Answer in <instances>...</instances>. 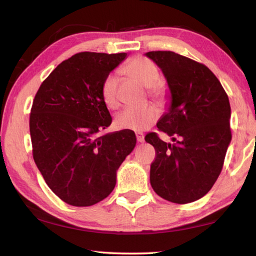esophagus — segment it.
I'll return each mask as SVG.
<instances>
[{"instance_id": "1", "label": "esophagus", "mask_w": 256, "mask_h": 256, "mask_svg": "<svg viewBox=\"0 0 256 256\" xmlns=\"http://www.w3.org/2000/svg\"><path fill=\"white\" fill-rule=\"evenodd\" d=\"M136 140L138 143H143L144 142V136L142 134H136Z\"/></svg>"}]
</instances>
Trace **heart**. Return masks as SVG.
I'll return each instance as SVG.
<instances>
[{
	"label": "heart",
	"mask_w": 256,
	"mask_h": 256,
	"mask_svg": "<svg viewBox=\"0 0 256 256\" xmlns=\"http://www.w3.org/2000/svg\"><path fill=\"white\" fill-rule=\"evenodd\" d=\"M124 72L136 78L143 86L150 87V95L156 100L166 98V88L164 82H159V69L152 60L146 57H136L125 64ZM118 77L115 74H110L102 84V98L110 108H115L118 105ZM158 110L152 105L142 108H128L118 113L115 118L118 128L132 130L136 132L146 131L158 120Z\"/></svg>",
	"instance_id": "b5f03b06"
}]
</instances>
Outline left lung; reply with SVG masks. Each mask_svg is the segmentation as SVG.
Here are the masks:
<instances>
[{"label":"left lung","instance_id":"left-lung-1","mask_svg":"<svg viewBox=\"0 0 256 256\" xmlns=\"http://www.w3.org/2000/svg\"><path fill=\"white\" fill-rule=\"evenodd\" d=\"M168 82L170 105L156 126L166 143L150 133L156 148L150 182L156 194L174 204L198 200L220 176L228 148L230 105L222 84L205 64L172 51H150Z\"/></svg>","mask_w":256,"mask_h":256}]
</instances>
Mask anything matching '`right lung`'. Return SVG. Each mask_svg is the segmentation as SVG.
I'll return each mask as SVG.
<instances>
[{
    "label": "right lung",
    "mask_w": 256,
    "mask_h": 256,
    "mask_svg": "<svg viewBox=\"0 0 256 256\" xmlns=\"http://www.w3.org/2000/svg\"><path fill=\"white\" fill-rule=\"evenodd\" d=\"M125 58V52L74 54L36 94L30 114L34 159L48 187L72 206L108 197L116 171L136 144L131 130L97 136L112 123L102 84Z\"/></svg>",
    "instance_id": "obj_1"
}]
</instances>
